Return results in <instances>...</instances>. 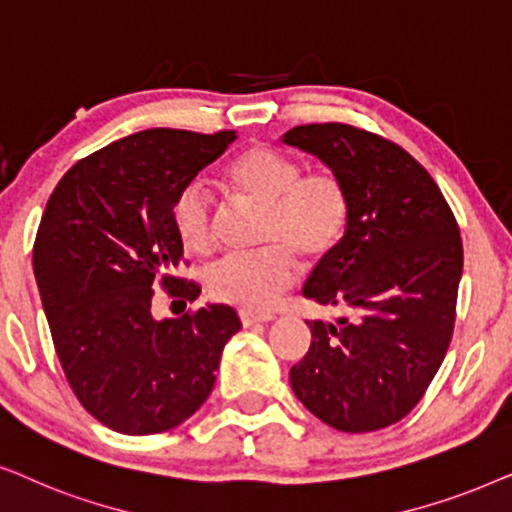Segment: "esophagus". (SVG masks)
Segmentation results:
<instances>
[{
	"label": "esophagus",
	"instance_id": "obj_1",
	"mask_svg": "<svg viewBox=\"0 0 512 512\" xmlns=\"http://www.w3.org/2000/svg\"><path fill=\"white\" fill-rule=\"evenodd\" d=\"M238 318H241V323L248 327V325H255V323H269V320H274L276 316L271 311H252V309H241L238 311Z\"/></svg>",
	"mask_w": 512,
	"mask_h": 512
}]
</instances>
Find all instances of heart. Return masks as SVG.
<instances>
[{"instance_id": "obj_1", "label": "heart", "mask_w": 512, "mask_h": 512, "mask_svg": "<svg viewBox=\"0 0 512 512\" xmlns=\"http://www.w3.org/2000/svg\"><path fill=\"white\" fill-rule=\"evenodd\" d=\"M236 199L262 208L257 222L260 250L227 255L206 271L208 295L245 309H267L295 283L297 257L316 264L344 241L351 220L349 187L337 170H302L295 156L269 145H252L222 170ZM173 227L194 255H208L217 241V213L208 189L192 182L175 196Z\"/></svg>"}]
</instances>
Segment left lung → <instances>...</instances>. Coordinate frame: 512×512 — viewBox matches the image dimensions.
I'll return each instance as SVG.
<instances>
[{"label": "left lung", "mask_w": 512, "mask_h": 512, "mask_svg": "<svg viewBox=\"0 0 512 512\" xmlns=\"http://www.w3.org/2000/svg\"><path fill=\"white\" fill-rule=\"evenodd\" d=\"M283 142L337 170L351 196L344 241L304 288L344 316L309 320L292 391L337 431H379L417 407L452 342L459 224L428 170L388 138L327 121L295 126Z\"/></svg>", "instance_id": "8db88e82"}]
</instances>
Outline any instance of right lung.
Here are the masks:
<instances>
[{"label":"right lung","instance_id":"1","mask_svg":"<svg viewBox=\"0 0 512 512\" xmlns=\"http://www.w3.org/2000/svg\"><path fill=\"white\" fill-rule=\"evenodd\" d=\"M236 131L152 128L74 163L53 189L32 264L67 384L100 424L126 435L175 428L206 403L231 306L208 304L154 320V288L180 302L199 283L177 276L182 243L173 201Z\"/></svg>","mask_w":512,"mask_h":512}]
</instances>
